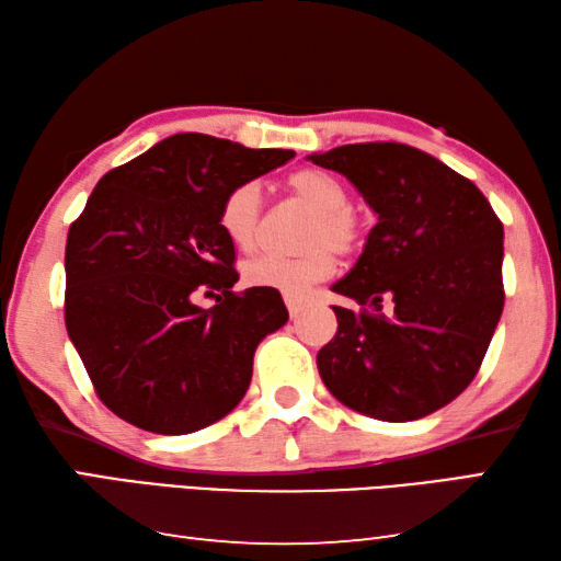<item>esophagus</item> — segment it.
I'll list each match as a JSON object with an SVG mask.
<instances>
[{"label":"esophagus","mask_w":561,"mask_h":561,"mask_svg":"<svg viewBox=\"0 0 561 561\" xmlns=\"http://www.w3.org/2000/svg\"><path fill=\"white\" fill-rule=\"evenodd\" d=\"M284 301H287V309L291 313V319H297V316H301L304 311H307V307H309V301L307 299H299V297H287Z\"/></svg>","instance_id":"esophagus-1"}]
</instances>
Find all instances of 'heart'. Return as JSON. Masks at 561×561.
Here are the masks:
<instances>
[{
  "label": "heart",
  "mask_w": 561,
  "mask_h": 561,
  "mask_svg": "<svg viewBox=\"0 0 561 561\" xmlns=\"http://www.w3.org/2000/svg\"><path fill=\"white\" fill-rule=\"evenodd\" d=\"M287 188L301 203L313 208L304 228L299 254H260L245 264V279L252 287L282 291L284 297H304L311 284L329 277L333 252L345 254L360 245L363 222L348 208V191L343 183L321 169H301L291 174ZM262 216V193L257 183H240L220 203V230L232 245L250 250L257 242Z\"/></svg>",
  "instance_id": "1"
}]
</instances>
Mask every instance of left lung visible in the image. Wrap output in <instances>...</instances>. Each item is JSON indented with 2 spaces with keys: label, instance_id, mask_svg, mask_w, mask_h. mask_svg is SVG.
<instances>
[{
  "label": "left lung",
  "instance_id": "1",
  "mask_svg": "<svg viewBox=\"0 0 561 561\" xmlns=\"http://www.w3.org/2000/svg\"><path fill=\"white\" fill-rule=\"evenodd\" d=\"M358 188L378 222L335 294L339 331L316 355L335 400L412 422L461 394L503 313V222L476 183L397 141L309 157ZM385 306L391 309L383 311Z\"/></svg>",
  "mask_w": 561,
  "mask_h": 561
}]
</instances>
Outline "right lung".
Returning <instances> with one entry per match:
<instances>
[{
	"instance_id": "1",
	"label": "right lung",
	"mask_w": 561,
	"mask_h": 561,
	"mask_svg": "<svg viewBox=\"0 0 561 561\" xmlns=\"http://www.w3.org/2000/svg\"><path fill=\"white\" fill-rule=\"evenodd\" d=\"M291 157L186 131L98 181L68 230L66 329L119 420L191 434L245 397L254 348L289 311L274 289L232 291L240 274L220 203ZM198 296L217 307L198 308Z\"/></svg>"
}]
</instances>
